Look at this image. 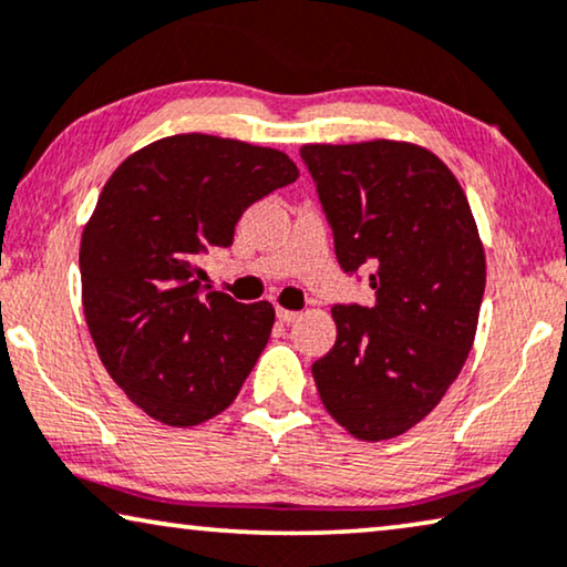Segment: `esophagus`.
Segmentation results:
<instances>
[{
	"label": "esophagus",
	"mask_w": 567,
	"mask_h": 567,
	"mask_svg": "<svg viewBox=\"0 0 567 567\" xmlns=\"http://www.w3.org/2000/svg\"><path fill=\"white\" fill-rule=\"evenodd\" d=\"M300 313L298 310H287V308H277V318H280V323H292L295 318H298Z\"/></svg>",
	"instance_id": "1"
}]
</instances>
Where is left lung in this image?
<instances>
[{"label": "left lung", "mask_w": 567, "mask_h": 567, "mask_svg": "<svg viewBox=\"0 0 567 567\" xmlns=\"http://www.w3.org/2000/svg\"><path fill=\"white\" fill-rule=\"evenodd\" d=\"M344 272L370 267L374 306H333L337 344L313 362L326 411L364 442L436 409L475 341L485 251L460 182L405 141L300 148Z\"/></svg>", "instance_id": "obj_1"}]
</instances>
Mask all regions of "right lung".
<instances>
[{"instance_id":"1","label":"right lung","mask_w":567,"mask_h":567,"mask_svg":"<svg viewBox=\"0 0 567 567\" xmlns=\"http://www.w3.org/2000/svg\"><path fill=\"white\" fill-rule=\"evenodd\" d=\"M295 179L282 151L182 133L135 151L102 187L79 249L84 316L110 378L151 419L197 426L236 401L275 308L200 295L195 261Z\"/></svg>"}]
</instances>
